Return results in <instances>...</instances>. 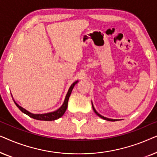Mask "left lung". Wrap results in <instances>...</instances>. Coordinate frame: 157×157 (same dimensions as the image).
I'll return each mask as SVG.
<instances>
[{"mask_svg": "<svg viewBox=\"0 0 157 157\" xmlns=\"http://www.w3.org/2000/svg\"><path fill=\"white\" fill-rule=\"evenodd\" d=\"M91 104H92V107H93V109H94V112L96 113V115H98V117H101V119H104V120H106V121H118V119H109V118H106V117H103V116H101L100 114V113H98L97 111H96V109H95V108H94V105H93V103L91 102Z\"/></svg>", "mask_w": 157, "mask_h": 157, "instance_id": "obj_1", "label": "left lung"}]
</instances>
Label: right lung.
I'll use <instances>...</instances> for the list:
<instances>
[{
    "mask_svg": "<svg viewBox=\"0 0 157 157\" xmlns=\"http://www.w3.org/2000/svg\"><path fill=\"white\" fill-rule=\"evenodd\" d=\"M78 82V81H76L75 82H74L71 85V86L68 89V91L67 92V94H66L65 100H64L63 104H62V106L60 107L59 109H57L56 111H52V112H49V113H33L29 112V111H27L26 109H25L23 107H21V106L17 104V103L15 101V100L13 99V101L16 105L17 106V107L20 109V110L22 111L23 113H25V114L29 116L30 117L33 118L34 119H37V120H40V121H54V120H56L59 118H61L62 116L64 114L65 111L67 109V106H68V98L70 97L71 94L72 90L74 89V86Z\"/></svg>",
    "mask_w": 157,
    "mask_h": 157,
    "instance_id": "add662e5",
    "label": "right lung"
}]
</instances>
